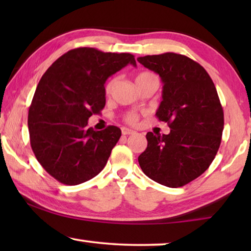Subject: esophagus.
<instances>
[{
	"instance_id": "obj_1",
	"label": "esophagus",
	"mask_w": 251,
	"mask_h": 251,
	"mask_svg": "<svg viewBox=\"0 0 251 251\" xmlns=\"http://www.w3.org/2000/svg\"><path fill=\"white\" fill-rule=\"evenodd\" d=\"M134 133H135V130L127 128V127H123V128H122V134L123 135H130V134H134Z\"/></svg>"
}]
</instances>
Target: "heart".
<instances>
[{
    "label": "heart",
    "instance_id": "obj_1",
    "mask_svg": "<svg viewBox=\"0 0 251 251\" xmlns=\"http://www.w3.org/2000/svg\"><path fill=\"white\" fill-rule=\"evenodd\" d=\"M151 75H152V74L151 73H148V72H142V73H139L137 76H136V82H138V80L146 78V77H148V76H151ZM115 82H116V79L113 78V79L108 80L107 84L105 85V93H106V94H109L110 91L113 90L114 84H115ZM137 120H138V116L135 115V114H128V115L126 116V122H128L129 124H135V123L137 122Z\"/></svg>",
    "mask_w": 251,
    "mask_h": 251
}]
</instances>
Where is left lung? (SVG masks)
I'll use <instances>...</instances> for the list:
<instances>
[{
  "instance_id": "1",
  "label": "left lung",
  "mask_w": 251,
  "mask_h": 251,
  "mask_svg": "<svg viewBox=\"0 0 251 251\" xmlns=\"http://www.w3.org/2000/svg\"><path fill=\"white\" fill-rule=\"evenodd\" d=\"M137 61L158 74L163 100L156 112L171 133H147L138 157L142 171L160 185L177 188L207 171L222 143L224 110L215 84L203 67L176 53L147 55Z\"/></svg>"
}]
</instances>
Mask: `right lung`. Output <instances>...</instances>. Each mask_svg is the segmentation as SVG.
<instances>
[{"label":"right lung","mask_w":251,"mask_h":251,"mask_svg":"<svg viewBox=\"0 0 251 251\" xmlns=\"http://www.w3.org/2000/svg\"><path fill=\"white\" fill-rule=\"evenodd\" d=\"M127 64L136 66L134 55L78 48L42 76L28 109L29 141L42 167L62 184L90 180L107 163L122 131L94 130L87 121L104 108L106 79Z\"/></svg>","instance_id":"obj_1"}]
</instances>
